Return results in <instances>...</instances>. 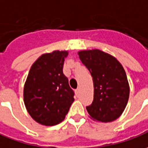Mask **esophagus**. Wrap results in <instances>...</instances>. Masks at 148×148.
<instances>
[{"mask_svg": "<svg viewBox=\"0 0 148 148\" xmlns=\"http://www.w3.org/2000/svg\"><path fill=\"white\" fill-rule=\"evenodd\" d=\"M75 93H76V95H79V93H80V89L77 88V90H75Z\"/></svg>", "mask_w": 148, "mask_h": 148, "instance_id": "obj_1", "label": "esophagus"}]
</instances>
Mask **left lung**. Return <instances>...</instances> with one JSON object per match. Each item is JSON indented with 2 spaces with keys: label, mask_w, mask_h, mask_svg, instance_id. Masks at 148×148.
I'll use <instances>...</instances> for the list:
<instances>
[{
  "label": "left lung",
  "mask_w": 148,
  "mask_h": 148,
  "mask_svg": "<svg viewBox=\"0 0 148 148\" xmlns=\"http://www.w3.org/2000/svg\"><path fill=\"white\" fill-rule=\"evenodd\" d=\"M93 77L94 100L86 106L93 120L108 123L117 119L127 106L130 87L127 74L114 57L99 49L77 53Z\"/></svg>",
  "instance_id": "8db88e82"
}]
</instances>
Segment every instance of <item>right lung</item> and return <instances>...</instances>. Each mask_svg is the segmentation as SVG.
Here are the masks:
<instances>
[{"label":"right lung","instance_id":"add662e5","mask_svg":"<svg viewBox=\"0 0 148 148\" xmlns=\"http://www.w3.org/2000/svg\"><path fill=\"white\" fill-rule=\"evenodd\" d=\"M68 51L44 53L32 65L24 86V103L38 123L54 126L65 119L74 93L63 74Z\"/></svg>","mask_w":148,"mask_h":148}]
</instances>
